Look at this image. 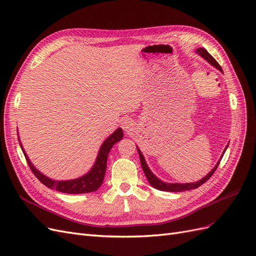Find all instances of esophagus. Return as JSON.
Returning <instances> with one entry per match:
<instances>
[{
    "label": "esophagus",
    "mask_w": 256,
    "mask_h": 256,
    "mask_svg": "<svg viewBox=\"0 0 256 256\" xmlns=\"http://www.w3.org/2000/svg\"><path fill=\"white\" fill-rule=\"evenodd\" d=\"M120 125H122V128L124 130L127 131V132H129V131H131V130H132V128H134V122L131 120L130 118H125L122 120Z\"/></svg>",
    "instance_id": "34e87169"
}]
</instances>
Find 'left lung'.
I'll list each match as a JSON object with an SVG mask.
<instances>
[{"label": "left lung", "mask_w": 256, "mask_h": 256, "mask_svg": "<svg viewBox=\"0 0 256 256\" xmlns=\"http://www.w3.org/2000/svg\"><path fill=\"white\" fill-rule=\"evenodd\" d=\"M196 53L198 54V56H200V58H203L205 60H207L208 63L210 64L212 66H214V68L218 69L219 72H223L221 66L218 64V62H216V60L210 56V54H209L204 48H198V49L196 50ZM228 145H226V150H224V152H222L221 157H220L219 161L216 162V164L214 166V168L212 170V171L209 172L205 177H203L202 180H200L198 182H186V184H180V182H174V184H173V182H164V180H159V178L150 171V166H147L146 160H145V158H144V156H143L142 152L140 150V148H138V146H136V148H138V156H140V161H141V166H142V168H143V172H144V174H145V176H146V178H147V180H148V182L150 184L152 187L156 188V189H158V190H161V191L182 192V191H187V190L196 189V188L200 187V186H202L204 182H206L209 180V178L212 177V175L214 173L216 168H218V166H219V164H220V161H221V159H222V157H223V154H224V152H226V148H228Z\"/></svg>", "instance_id": "obj_1"}]
</instances>
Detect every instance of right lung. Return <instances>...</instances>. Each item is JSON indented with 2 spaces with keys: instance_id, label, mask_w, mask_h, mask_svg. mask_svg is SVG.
Segmentation results:
<instances>
[{
  "instance_id": "obj_1",
  "label": "right lung",
  "mask_w": 256,
  "mask_h": 256,
  "mask_svg": "<svg viewBox=\"0 0 256 256\" xmlns=\"http://www.w3.org/2000/svg\"><path fill=\"white\" fill-rule=\"evenodd\" d=\"M124 136L122 129L118 128L112 134L108 136L104 142L102 144L98 152V154L95 160V164H92L90 171L78 178H74V180H52V178L46 176L34 166V164L30 162L28 156L26 154L24 148L20 142V138L18 136L19 144L21 150L24 154L26 159L28 161V164L30 166L32 172L34 175L40 180V182H42L46 187L50 189H54L58 192L68 193V194H81V193H88V192H94L98 190V188L102 186L104 174H106V161H108V154H109L111 148L115 143L120 142Z\"/></svg>"
}]
</instances>
